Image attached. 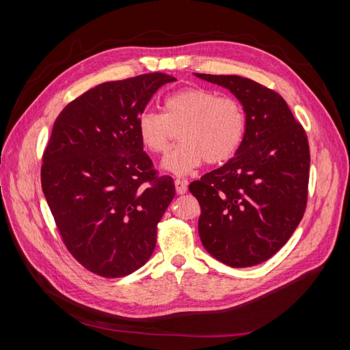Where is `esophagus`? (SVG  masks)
Returning <instances> with one entry per match:
<instances>
[{
  "label": "esophagus",
  "instance_id": "34e87169",
  "mask_svg": "<svg viewBox=\"0 0 350 350\" xmlns=\"http://www.w3.org/2000/svg\"><path fill=\"white\" fill-rule=\"evenodd\" d=\"M175 189H176L178 194H185L187 189H188L187 181H183V179H175Z\"/></svg>",
  "mask_w": 350,
  "mask_h": 350
}]
</instances>
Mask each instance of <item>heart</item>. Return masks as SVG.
Listing matches in <instances>:
<instances>
[{"label": "heart", "instance_id": "1", "mask_svg": "<svg viewBox=\"0 0 350 350\" xmlns=\"http://www.w3.org/2000/svg\"><path fill=\"white\" fill-rule=\"evenodd\" d=\"M245 112L232 98L213 90L188 88L163 100V113L144 111L137 118V133L147 150L163 153L174 129L181 140L162 161L165 171L178 176L191 174L203 163L220 165L238 152L245 135Z\"/></svg>", "mask_w": 350, "mask_h": 350}]
</instances>
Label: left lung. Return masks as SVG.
I'll list each match as a JSON object with an SVG mask.
<instances>
[{
	"label": "left lung",
	"mask_w": 350,
	"mask_h": 350,
	"mask_svg": "<svg viewBox=\"0 0 350 350\" xmlns=\"http://www.w3.org/2000/svg\"><path fill=\"white\" fill-rule=\"evenodd\" d=\"M194 76L228 89L247 120L235 156L189 184L201 206L198 235L226 266H256L288 242L304 216L308 140L279 93L239 76Z\"/></svg>",
	"instance_id": "obj_1"
}]
</instances>
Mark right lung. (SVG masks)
<instances>
[{
  "label": "right lung",
  "instance_id": "right-lung-1",
  "mask_svg": "<svg viewBox=\"0 0 350 350\" xmlns=\"http://www.w3.org/2000/svg\"><path fill=\"white\" fill-rule=\"evenodd\" d=\"M171 81L150 72L102 83L54 122L42 189L66 247L99 276L122 278L144 266L175 197L172 178L156 175L137 133L139 115Z\"/></svg>",
  "mask_w": 350,
  "mask_h": 350
}]
</instances>
